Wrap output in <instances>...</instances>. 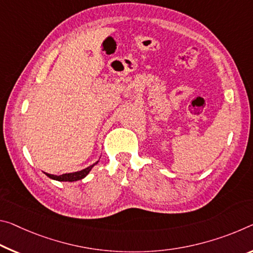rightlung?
<instances>
[{
  "label": "right lung",
  "instance_id": "add662e5",
  "mask_svg": "<svg viewBox=\"0 0 253 253\" xmlns=\"http://www.w3.org/2000/svg\"><path fill=\"white\" fill-rule=\"evenodd\" d=\"M99 161H97L95 163L92 164V166L85 168V169H83L81 171H78V172H72V173H64L61 175H55V174H49V173H46L48 178L53 179V180H57V181H69V182H73V181H78V180H81L83 178H85L87 174H89V172L91 171L92 168H93L95 164H97Z\"/></svg>",
  "mask_w": 253,
  "mask_h": 253
}]
</instances>
